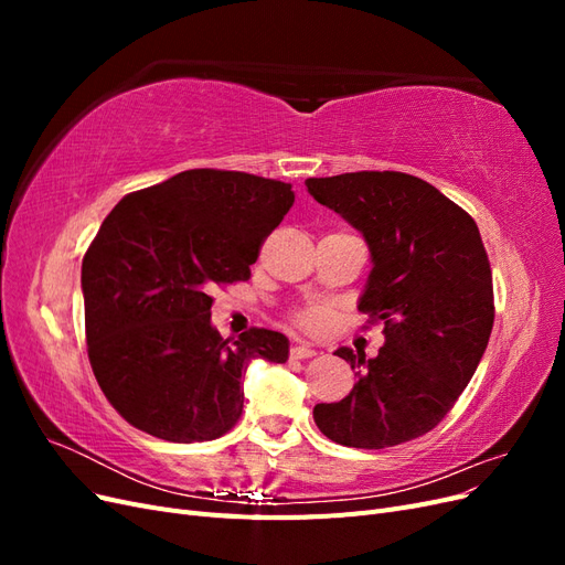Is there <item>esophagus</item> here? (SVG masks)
Instances as JSON below:
<instances>
[{
  "instance_id": "esophagus-1",
  "label": "esophagus",
  "mask_w": 565,
  "mask_h": 565,
  "mask_svg": "<svg viewBox=\"0 0 565 565\" xmlns=\"http://www.w3.org/2000/svg\"><path fill=\"white\" fill-rule=\"evenodd\" d=\"M289 355L292 358H311V355H316V351L311 349V347H306V344H297V347H292V351H289Z\"/></svg>"
}]
</instances>
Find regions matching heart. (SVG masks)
<instances>
[{
	"label": "heart",
	"instance_id": "obj_1",
	"mask_svg": "<svg viewBox=\"0 0 565 565\" xmlns=\"http://www.w3.org/2000/svg\"><path fill=\"white\" fill-rule=\"evenodd\" d=\"M292 318L303 330H318L324 318H328V309L324 306H303V309L295 311Z\"/></svg>",
	"mask_w": 565,
	"mask_h": 565
}]
</instances>
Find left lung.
I'll use <instances>...</instances> for the list:
<instances>
[{
    "label": "left lung",
    "instance_id": "left-lung-1",
    "mask_svg": "<svg viewBox=\"0 0 565 565\" xmlns=\"http://www.w3.org/2000/svg\"><path fill=\"white\" fill-rule=\"evenodd\" d=\"M309 193L363 233L372 270L358 311L384 324L374 358L337 349L358 382L313 419L347 448L382 450L429 434L481 363L494 320L492 270L476 221L403 172L306 179Z\"/></svg>",
    "mask_w": 565,
    "mask_h": 565
}]
</instances>
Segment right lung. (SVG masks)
I'll return each instance as SVG.
<instances>
[{
	"instance_id": "add662e5",
	"label": "right lung",
	"mask_w": 565,
	"mask_h": 565,
	"mask_svg": "<svg viewBox=\"0 0 565 565\" xmlns=\"http://www.w3.org/2000/svg\"><path fill=\"white\" fill-rule=\"evenodd\" d=\"M292 185L188 169L129 193L82 262L87 353L100 391L131 426L172 443L214 440L243 415L252 358L285 363V334L212 328L214 285L249 280Z\"/></svg>"
}]
</instances>
